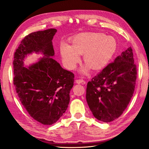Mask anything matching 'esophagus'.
Segmentation results:
<instances>
[{
  "instance_id": "esophagus-1",
  "label": "esophagus",
  "mask_w": 149,
  "mask_h": 149,
  "mask_svg": "<svg viewBox=\"0 0 149 149\" xmlns=\"http://www.w3.org/2000/svg\"><path fill=\"white\" fill-rule=\"evenodd\" d=\"M84 82V81L82 79H79L76 80V83H78V84H81V83H83Z\"/></svg>"
}]
</instances>
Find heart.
Wrapping results in <instances>:
<instances>
[{
  "label": "heart",
  "instance_id": "1",
  "mask_svg": "<svg viewBox=\"0 0 149 149\" xmlns=\"http://www.w3.org/2000/svg\"><path fill=\"white\" fill-rule=\"evenodd\" d=\"M71 45L63 43L60 53L64 65L70 70L74 69L80 60L79 54H84V61L93 70L105 67L117 49L116 40L101 33L83 32L78 34L71 40ZM88 66L81 68L85 73Z\"/></svg>",
  "mask_w": 149,
  "mask_h": 149
}]
</instances>
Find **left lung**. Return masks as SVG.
<instances>
[{
    "label": "left lung",
    "mask_w": 149,
    "mask_h": 149,
    "mask_svg": "<svg viewBox=\"0 0 149 149\" xmlns=\"http://www.w3.org/2000/svg\"><path fill=\"white\" fill-rule=\"evenodd\" d=\"M136 67L129 47L88 83L86 97L97 119L109 123L123 113L134 92Z\"/></svg>",
    "instance_id": "1"
}]
</instances>
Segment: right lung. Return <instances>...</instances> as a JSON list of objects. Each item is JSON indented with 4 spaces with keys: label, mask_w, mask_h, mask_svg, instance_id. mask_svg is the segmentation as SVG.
<instances>
[{
    "label": "right lung",
    "mask_w": 149,
    "mask_h": 149,
    "mask_svg": "<svg viewBox=\"0 0 149 149\" xmlns=\"http://www.w3.org/2000/svg\"><path fill=\"white\" fill-rule=\"evenodd\" d=\"M56 31L49 29L26 35L13 62V84L19 100L31 118L44 125L55 123L65 113L74 84V74L52 58L55 55L52 39ZM33 51L42 52L44 56L24 67V57Z\"/></svg>",
    "instance_id": "obj_1"
}]
</instances>
